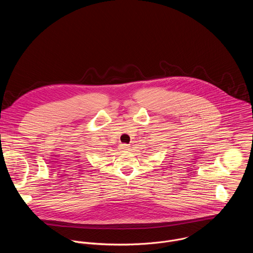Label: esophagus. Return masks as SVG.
Masks as SVG:
<instances>
[{"label":"esophagus","instance_id":"obj_1","mask_svg":"<svg viewBox=\"0 0 253 253\" xmlns=\"http://www.w3.org/2000/svg\"><path fill=\"white\" fill-rule=\"evenodd\" d=\"M121 149H123V150H129V145H128V144H122V145H121Z\"/></svg>","mask_w":253,"mask_h":253}]
</instances>
